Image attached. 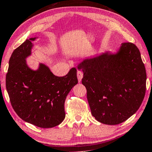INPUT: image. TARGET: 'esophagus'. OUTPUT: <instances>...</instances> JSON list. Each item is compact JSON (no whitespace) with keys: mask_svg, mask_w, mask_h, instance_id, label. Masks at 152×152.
Wrapping results in <instances>:
<instances>
[{"mask_svg":"<svg viewBox=\"0 0 152 152\" xmlns=\"http://www.w3.org/2000/svg\"><path fill=\"white\" fill-rule=\"evenodd\" d=\"M77 77H78V82L80 83V81H81V80H82L83 77V72L80 71V70L77 72Z\"/></svg>","mask_w":152,"mask_h":152,"instance_id":"esophagus-1","label":"esophagus"}]
</instances>
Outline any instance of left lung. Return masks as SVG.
Masks as SVG:
<instances>
[{
  "mask_svg": "<svg viewBox=\"0 0 152 152\" xmlns=\"http://www.w3.org/2000/svg\"><path fill=\"white\" fill-rule=\"evenodd\" d=\"M83 72L91 112L105 125H118L139 109L146 91V70L140 51L123 42L116 54L106 52L84 59L78 65Z\"/></svg>",
  "mask_w": 152,
  "mask_h": 152,
  "instance_id": "obj_1",
  "label": "left lung"
}]
</instances>
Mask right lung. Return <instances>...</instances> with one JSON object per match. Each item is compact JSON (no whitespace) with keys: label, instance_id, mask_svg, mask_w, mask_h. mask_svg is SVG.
Wrapping results in <instances>:
<instances>
[{"label":"right lung","instance_id":"obj_1","mask_svg":"<svg viewBox=\"0 0 152 152\" xmlns=\"http://www.w3.org/2000/svg\"><path fill=\"white\" fill-rule=\"evenodd\" d=\"M36 38L27 39L14 50L6 75V89L15 112L21 119L41 128L61 124L65 117V101L78 83L76 68L65 76H56L45 64L30 69L26 58Z\"/></svg>","mask_w":152,"mask_h":152}]
</instances>
